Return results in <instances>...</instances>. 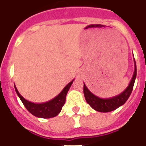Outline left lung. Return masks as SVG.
<instances>
[{
  "mask_svg": "<svg viewBox=\"0 0 146 146\" xmlns=\"http://www.w3.org/2000/svg\"><path fill=\"white\" fill-rule=\"evenodd\" d=\"M134 66H135V68H134L133 75V77L129 82V84L127 87V89L123 92H122L121 93L114 96V97L108 98H101L92 93L84 83L83 92H84L85 98L86 100L87 103L96 111L104 112V113L110 112V111L118 108L119 107L122 106L129 98V96L133 91V89L134 82H135V80L136 77V64L135 59H134Z\"/></svg>",
  "mask_w": 146,
  "mask_h": 146,
  "instance_id": "obj_1",
  "label": "left lung"
}]
</instances>
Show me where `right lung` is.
I'll return each instance as SVG.
<instances>
[{
    "instance_id": "obj_1",
    "label": "right lung",
    "mask_w": 146,
    "mask_h": 146,
    "mask_svg": "<svg viewBox=\"0 0 146 146\" xmlns=\"http://www.w3.org/2000/svg\"><path fill=\"white\" fill-rule=\"evenodd\" d=\"M73 80H72L70 82H69L68 84L64 87V89L53 99L50 100L48 102H44V103H40V104L33 103V102L27 101L19 94L16 86H14V88L17 96H19L22 102L23 103L24 106L26 107V108L33 115L40 118H51L58 115L61 111L62 107L65 104L66 94L68 92L71 85L73 84Z\"/></svg>"
}]
</instances>
